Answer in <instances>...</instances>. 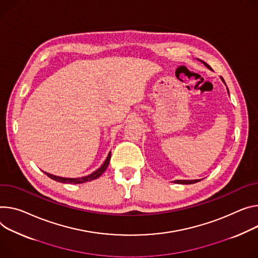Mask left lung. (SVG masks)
Segmentation results:
<instances>
[{"mask_svg": "<svg viewBox=\"0 0 258 258\" xmlns=\"http://www.w3.org/2000/svg\"><path fill=\"white\" fill-rule=\"evenodd\" d=\"M204 62V61H203ZM204 64L208 68V69H211V67L209 66V64H207L206 62H204ZM221 78V80L223 81V83L225 84V82H224V80H223V78L222 77H220ZM226 85V84H225ZM227 88V87H226ZM227 92H228V88H227ZM199 181H201V179H197V180H176V181H174L175 183H178V184H194V183H197V182H199Z\"/></svg>", "mask_w": 258, "mask_h": 258, "instance_id": "8db88e82", "label": "left lung"}]
</instances>
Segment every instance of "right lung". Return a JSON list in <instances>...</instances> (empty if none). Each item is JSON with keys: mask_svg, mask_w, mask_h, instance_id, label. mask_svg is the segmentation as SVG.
<instances>
[{"mask_svg": "<svg viewBox=\"0 0 258 258\" xmlns=\"http://www.w3.org/2000/svg\"><path fill=\"white\" fill-rule=\"evenodd\" d=\"M110 158H111V152H109L105 162L103 163V165L93 173H91L90 175L88 176H85V177H82V178H63V177H58V176H54V175H51L49 173H46L44 172L46 175H47L49 178H51L52 180L54 181H57V182H61V183H68V184H80V183H85V182H89V181H92L95 180L97 178H99L107 169L108 165H109V161H110Z\"/></svg>", "mask_w": 258, "mask_h": 258, "instance_id": "add662e5", "label": "right lung"}]
</instances>
